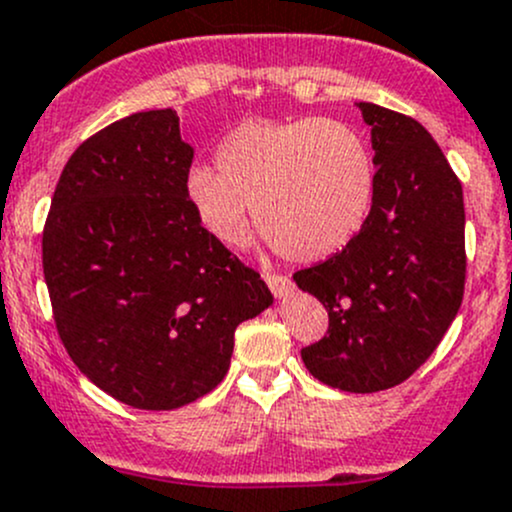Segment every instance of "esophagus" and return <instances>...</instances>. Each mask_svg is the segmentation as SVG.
I'll return each instance as SVG.
<instances>
[{
  "mask_svg": "<svg viewBox=\"0 0 512 512\" xmlns=\"http://www.w3.org/2000/svg\"><path fill=\"white\" fill-rule=\"evenodd\" d=\"M265 280H267V285H270L272 294H275L277 299H285L287 294L292 292V282H289L287 277L275 275V272H265Z\"/></svg>",
  "mask_w": 512,
  "mask_h": 512,
  "instance_id": "34e87169",
  "label": "esophagus"
}]
</instances>
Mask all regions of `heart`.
<instances>
[{"instance_id": "obj_1", "label": "heart", "mask_w": 512, "mask_h": 512, "mask_svg": "<svg viewBox=\"0 0 512 512\" xmlns=\"http://www.w3.org/2000/svg\"><path fill=\"white\" fill-rule=\"evenodd\" d=\"M210 165L185 175V198L218 242L245 247L257 223L280 255L314 262L344 250L374 203L376 168L356 128L334 118L245 121Z\"/></svg>"}]
</instances>
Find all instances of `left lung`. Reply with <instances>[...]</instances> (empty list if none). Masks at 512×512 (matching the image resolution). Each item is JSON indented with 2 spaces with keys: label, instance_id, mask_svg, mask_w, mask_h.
Listing matches in <instances>:
<instances>
[{
  "label": "left lung",
  "instance_id": "1",
  "mask_svg": "<svg viewBox=\"0 0 512 512\" xmlns=\"http://www.w3.org/2000/svg\"><path fill=\"white\" fill-rule=\"evenodd\" d=\"M374 148V203L359 235L294 272L329 312L322 342L302 349L314 379L339 391L391 389L433 354L466 285L463 188L431 133L404 113L356 103Z\"/></svg>",
  "mask_w": 512,
  "mask_h": 512
}]
</instances>
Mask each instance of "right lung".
Here are the masks:
<instances>
[{
  "instance_id": "add662e5",
  "label": "right lung",
  "mask_w": 512,
  "mask_h": 512,
  "mask_svg": "<svg viewBox=\"0 0 512 512\" xmlns=\"http://www.w3.org/2000/svg\"><path fill=\"white\" fill-rule=\"evenodd\" d=\"M193 148L173 108L121 118L64 165L41 257L56 329L121 404L170 411L213 391L235 329L275 299L185 198Z\"/></svg>"
}]
</instances>
